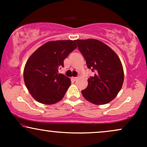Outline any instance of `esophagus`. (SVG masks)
I'll return each instance as SVG.
<instances>
[{
    "mask_svg": "<svg viewBox=\"0 0 147 147\" xmlns=\"http://www.w3.org/2000/svg\"><path fill=\"white\" fill-rule=\"evenodd\" d=\"M72 79L73 81H76L77 79V77H72Z\"/></svg>",
    "mask_w": 147,
    "mask_h": 147,
    "instance_id": "esophagus-1",
    "label": "esophagus"
}]
</instances>
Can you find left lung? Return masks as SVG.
I'll return each instance as SVG.
<instances>
[{
	"label": "left lung",
	"instance_id": "left-lung-1",
	"mask_svg": "<svg viewBox=\"0 0 147 147\" xmlns=\"http://www.w3.org/2000/svg\"><path fill=\"white\" fill-rule=\"evenodd\" d=\"M88 68L95 72L82 90L86 100L97 105L107 104L117 96L124 82V70L116 53L102 41L93 38L75 40Z\"/></svg>",
	"mask_w": 147,
	"mask_h": 147
}]
</instances>
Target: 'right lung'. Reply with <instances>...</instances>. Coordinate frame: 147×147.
<instances>
[{
    "instance_id": "obj_1",
    "label": "right lung",
    "mask_w": 147,
    "mask_h": 147,
    "mask_svg": "<svg viewBox=\"0 0 147 147\" xmlns=\"http://www.w3.org/2000/svg\"><path fill=\"white\" fill-rule=\"evenodd\" d=\"M76 48L71 40L49 41L30 57L23 77L27 88L37 102L53 104L63 99L71 82L59 73L58 69L64 66V59Z\"/></svg>"
}]
</instances>
